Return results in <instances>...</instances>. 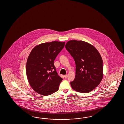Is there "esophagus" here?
Instances as JSON below:
<instances>
[{
	"instance_id": "34e87169",
	"label": "esophagus",
	"mask_w": 124,
	"mask_h": 124,
	"mask_svg": "<svg viewBox=\"0 0 124 124\" xmlns=\"http://www.w3.org/2000/svg\"><path fill=\"white\" fill-rule=\"evenodd\" d=\"M67 77H68V75H67V74H66V75H64V77H65V78H67Z\"/></svg>"
}]
</instances>
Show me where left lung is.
Returning a JSON list of instances; mask_svg holds the SVG:
<instances>
[{
    "mask_svg": "<svg viewBox=\"0 0 124 124\" xmlns=\"http://www.w3.org/2000/svg\"><path fill=\"white\" fill-rule=\"evenodd\" d=\"M65 47L76 65V75L70 82L71 87L78 92H90L103 78V61L100 53L93 46L82 41L70 40Z\"/></svg>",
    "mask_w": 124,
    "mask_h": 124,
    "instance_id": "left-lung-1",
    "label": "left lung"
}]
</instances>
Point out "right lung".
<instances>
[{
    "label": "right lung",
    "instance_id": "add662e5",
    "mask_svg": "<svg viewBox=\"0 0 124 124\" xmlns=\"http://www.w3.org/2000/svg\"><path fill=\"white\" fill-rule=\"evenodd\" d=\"M65 42L54 41L36 46L27 60L26 74L29 84L38 93L47 96L58 91L62 78L59 76L54 61Z\"/></svg>",
    "mask_w": 124,
    "mask_h": 124
}]
</instances>
